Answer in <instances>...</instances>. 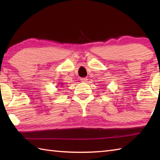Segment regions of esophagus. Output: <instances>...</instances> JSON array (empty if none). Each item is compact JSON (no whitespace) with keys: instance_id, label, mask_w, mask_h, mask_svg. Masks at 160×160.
<instances>
[{"instance_id":"1","label":"esophagus","mask_w":160,"mask_h":160,"mask_svg":"<svg viewBox=\"0 0 160 160\" xmlns=\"http://www.w3.org/2000/svg\"><path fill=\"white\" fill-rule=\"evenodd\" d=\"M87 78H80V80L82 81V82H86L87 81Z\"/></svg>"}]
</instances>
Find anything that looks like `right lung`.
Returning a JSON list of instances; mask_svg holds the SVG:
<instances>
[{"instance_id": "add662e5", "label": "right lung", "mask_w": 160, "mask_h": 160, "mask_svg": "<svg viewBox=\"0 0 160 160\" xmlns=\"http://www.w3.org/2000/svg\"><path fill=\"white\" fill-rule=\"evenodd\" d=\"M60 84H61V86H62V85H63V84H61V83H60Z\"/></svg>"}]
</instances>
